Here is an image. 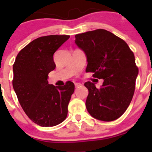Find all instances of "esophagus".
<instances>
[{"mask_svg":"<svg viewBox=\"0 0 152 152\" xmlns=\"http://www.w3.org/2000/svg\"><path fill=\"white\" fill-rule=\"evenodd\" d=\"M80 86H82V84L75 83V87H80Z\"/></svg>","mask_w":152,"mask_h":152,"instance_id":"esophagus-1","label":"esophagus"}]
</instances>
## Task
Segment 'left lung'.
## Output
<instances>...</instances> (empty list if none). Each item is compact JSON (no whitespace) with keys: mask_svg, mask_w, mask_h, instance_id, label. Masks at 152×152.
<instances>
[{"mask_svg":"<svg viewBox=\"0 0 152 152\" xmlns=\"http://www.w3.org/2000/svg\"><path fill=\"white\" fill-rule=\"evenodd\" d=\"M75 38L87 57L86 72L104 80L99 89L93 82L85 83L89 91L87 111L98 120H116L125 113L134 93L138 68L134 53L125 41L104 29L79 34Z\"/></svg>","mask_w":152,"mask_h":152,"instance_id":"8db88e82","label":"left lung"}]
</instances>
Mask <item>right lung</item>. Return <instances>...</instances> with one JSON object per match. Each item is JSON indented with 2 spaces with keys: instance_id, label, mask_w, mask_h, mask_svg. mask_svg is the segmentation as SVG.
Wrapping results in <instances>:
<instances>
[{
  "instance_id": "add662e5",
  "label": "right lung",
  "mask_w": 152,
  "mask_h": 152,
  "mask_svg": "<svg viewBox=\"0 0 152 152\" xmlns=\"http://www.w3.org/2000/svg\"><path fill=\"white\" fill-rule=\"evenodd\" d=\"M68 35H49L34 39L18 53L13 65V88L27 116L40 126H54L65 121L74 84L49 85L48 73L56 65L53 54Z\"/></svg>"
}]
</instances>
